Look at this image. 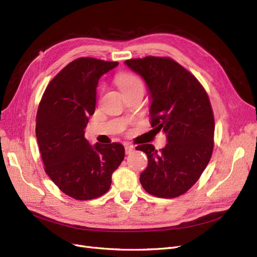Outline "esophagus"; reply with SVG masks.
<instances>
[{"mask_svg":"<svg viewBox=\"0 0 257 257\" xmlns=\"http://www.w3.org/2000/svg\"><path fill=\"white\" fill-rule=\"evenodd\" d=\"M124 148H125V153L126 154H131L135 150L134 146H132V145H125Z\"/></svg>","mask_w":257,"mask_h":257,"instance_id":"esophagus-1","label":"esophagus"}]
</instances>
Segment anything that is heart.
Listing matches in <instances>:
<instances>
[{"label":"heart","mask_w":257,"mask_h":257,"mask_svg":"<svg viewBox=\"0 0 257 257\" xmlns=\"http://www.w3.org/2000/svg\"><path fill=\"white\" fill-rule=\"evenodd\" d=\"M117 83L120 87L121 91L124 89H128V88L143 86L140 79L132 73H121L117 77Z\"/></svg>","instance_id":"1"}]
</instances>
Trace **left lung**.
<instances>
[{
    "label": "left lung",
    "instance_id": "left-lung-1",
    "mask_svg": "<svg viewBox=\"0 0 257 257\" xmlns=\"http://www.w3.org/2000/svg\"><path fill=\"white\" fill-rule=\"evenodd\" d=\"M124 64L146 82L151 125L165 133L168 143L159 152L150 144L136 148L148 156L140 183L152 196L179 197L199 180L213 153L215 121L208 95L171 58L148 56Z\"/></svg>",
    "mask_w": 257,
    "mask_h": 257
}]
</instances>
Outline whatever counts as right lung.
<instances>
[{"instance_id":"right-lung-1","label":"right lung","mask_w":257,"mask_h":257,"mask_svg":"<svg viewBox=\"0 0 257 257\" xmlns=\"http://www.w3.org/2000/svg\"><path fill=\"white\" fill-rule=\"evenodd\" d=\"M119 64L77 58L52 79L40 101L36 137L47 174L67 196L91 200L103 196L124 158L121 144L91 146L85 138L93 114L100 77Z\"/></svg>"}]
</instances>
